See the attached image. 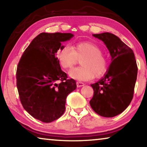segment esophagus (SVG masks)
<instances>
[{"label":"esophagus","mask_w":147,"mask_h":147,"mask_svg":"<svg viewBox=\"0 0 147 147\" xmlns=\"http://www.w3.org/2000/svg\"><path fill=\"white\" fill-rule=\"evenodd\" d=\"M76 86L78 88H80V87H82L84 86V84L83 82H76Z\"/></svg>","instance_id":"34e87169"}]
</instances>
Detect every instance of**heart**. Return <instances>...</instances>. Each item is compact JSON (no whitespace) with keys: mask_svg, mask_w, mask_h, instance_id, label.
I'll use <instances>...</instances> for the list:
<instances>
[{"mask_svg":"<svg viewBox=\"0 0 147 147\" xmlns=\"http://www.w3.org/2000/svg\"><path fill=\"white\" fill-rule=\"evenodd\" d=\"M56 58L62 68L71 69L80 61V67L73 69L69 76L80 81L100 78L106 73L108 61L97 45L91 42H82L70 47L65 45L56 53Z\"/></svg>","mask_w":147,"mask_h":147,"instance_id":"heart-1","label":"heart"}]
</instances>
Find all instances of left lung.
Segmentation results:
<instances>
[{
    "mask_svg": "<svg viewBox=\"0 0 147 147\" xmlns=\"http://www.w3.org/2000/svg\"><path fill=\"white\" fill-rule=\"evenodd\" d=\"M104 42L111 55V63L105 75L91 84L94 94L89 102L99 115L113 117L124 111L133 98L138 74L134 52L113 34H93Z\"/></svg>",
    "mask_w": 147,
    "mask_h": 147,
    "instance_id": "left-lung-1",
    "label": "left lung"
}]
</instances>
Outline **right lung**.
<instances>
[{
	"label": "right lung",
	"mask_w": 147,
	"mask_h": 147,
	"mask_svg": "<svg viewBox=\"0 0 147 147\" xmlns=\"http://www.w3.org/2000/svg\"><path fill=\"white\" fill-rule=\"evenodd\" d=\"M73 36L59 32L39 34L17 65V87L22 105L30 115L43 123H51L63 115L67 96L76 88L75 80L67 79L56 56L63 47L61 42Z\"/></svg>",
	"instance_id": "1"
}]
</instances>
